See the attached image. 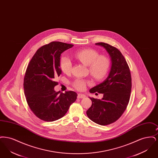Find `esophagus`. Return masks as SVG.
Listing matches in <instances>:
<instances>
[{
  "label": "esophagus",
  "mask_w": 158,
  "mask_h": 158,
  "mask_svg": "<svg viewBox=\"0 0 158 158\" xmlns=\"http://www.w3.org/2000/svg\"><path fill=\"white\" fill-rule=\"evenodd\" d=\"M86 97V96L85 95H83V94H77V98H79V99H82V98H84Z\"/></svg>",
  "instance_id": "1"
}]
</instances>
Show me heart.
I'll use <instances>...</instances> for the list:
<instances>
[{
  "label": "heart",
  "mask_w": 158,
  "mask_h": 158,
  "mask_svg": "<svg viewBox=\"0 0 158 158\" xmlns=\"http://www.w3.org/2000/svg\"><path fill=\"white\" fill-rule=\"evenodd\" d=\"M74 56L77 60L88 66L91 76L97 80L104 79L108 74L110 68V61L104 55H99L98 52L92 48H85L75 52ZM61 70L64 73H69L72 68L71 60L67 56H63L60 59ZM86 80L77 78L72 83L76 89L83 90L88 83Z\"/></svg>",
  "instance_id": "heart-1"
}]
</instances>
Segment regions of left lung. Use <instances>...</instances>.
Wrapping results in <instances>:
<instances>
[{
  "label": "left lung",
  "mask_w": 158,
  "mask_h": 158,
  "mask_svg": "<svg viewBox=\"0 0 158 158\" xmlns=\"http://www.w3.org/2000/svg\"><path fill=\"white\" fill-rule=\"evenodd\" d=\"M96 45L104 47L110 55L112 65L105 81L90 89V93L103 94L101 99L90 98L92 105L87 110L88 118L94 123L106 126L120 118L127 108L131 90L130 68L120 50L104 43Z\"/></svg>",
  "instance_id": "1"
}]
</instances>
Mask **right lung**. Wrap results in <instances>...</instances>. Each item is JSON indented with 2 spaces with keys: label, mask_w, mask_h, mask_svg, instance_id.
I'll return each mask as SVG.
<instances>
[{
  "label": "right lung",
  "mask_w": 158,
  "mask_h": 158,
  "mask_svg": "<svg viewBox=\"0 0 158 158\" xmlns=\"http://www.w3.org/2000/svg\"><path fill=\"white\" fill-rule=\"evenodd\" d=\"M73 44L53 41L38 48L27 68L23 79L24 94L32 112L38 118L54 121L63 117L77 98L75 92H56L59 76L60 56Z\"/></svg>",
  "instance_id": "right-lung-1"
}]
</instances>
